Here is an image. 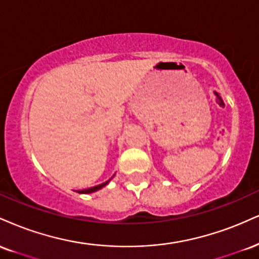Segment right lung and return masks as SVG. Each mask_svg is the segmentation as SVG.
Returning a JSON list of instances; mask_svg holds the SVG:
<instances>
[{"label":"right lung","mask_w":259,"mask_h":259,"mask_svg":"<svg viewBox=\"0 0 259 259\" xmlns=\"http://www.w3.org/2000/svg\"><path fill=\"white\" fill-rule=\"evenodd\" d=\"M108 182H110V181H106V182L101 183V185H98V186H95V187H92V188H88V189H84V191H78V193H84V194H87V193L96 192V191H99V189H101L102 187H105L106 185H107Z\"/></svg>","instance_id":"add662e5"}]
</instances>
